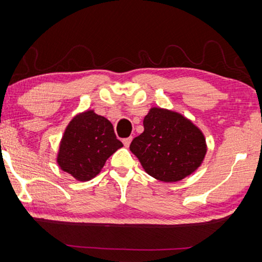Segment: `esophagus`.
<instances>
[{
    "label": "esophagus",
    "mask_w": 262,
    "mask_h": 262,
    "mask_svg": "<svg viewBox=\"0 0 262 262\" xmlns=\"http://www.w3.org/2000/svg\"><path fill=\"white\" fill-rule=\"evenodd\" d=\"M122 142H123V144H125V147H129V144L132 142V137H128V139H125Z\"/></svg>",
    "instance_id": "obj_1"
}]
</instances>
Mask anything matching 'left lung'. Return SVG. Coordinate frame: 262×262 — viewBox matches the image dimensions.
<instances>
[{"instance_id":"left-lung-1","label":"left lung","mask_w":262,"mask_h":262,"mask_svg":"<svg viewBox=\"0 0 262 262\" xmlns=\"http://www.w3.org/2000/svg\"><path fill=\"white\" fill-rule=\"evenodd\" d=\"M143 127L129 149L155 179L177 183L194 173L205 161L206 137L181 113L151 107L144 117Z\"/></svg>"}]
</instances>
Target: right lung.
Returning <instances> with one entry per match:
<instances>
[{
    "label": "right lung",
    "mask_w": 262,
    "mask_h": 262,
    "mask_svg": "<svg viewBox=\"0 0 262 262\" xmlns=\"http://www.w3.org/2000/svg\"><path fill=\"white\" fill-rule=\"evenodd\" d=\"M123 147L113 125L94 110L78 113L66 127L56 163L78 181H89L100 173L110 156Z\"/></svg>",
    "instance_id": "right-lung-1"
}]
</instances>
